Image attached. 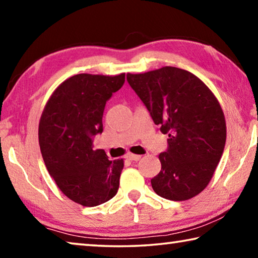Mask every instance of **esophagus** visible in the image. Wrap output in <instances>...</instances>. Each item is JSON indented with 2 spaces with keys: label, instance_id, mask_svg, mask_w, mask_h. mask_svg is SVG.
Wrapping results in <instances>:
<instances>
[{
  "label": "esophagus",
  "instance_id": "1",
  "mask_svg": "<svg viewBox=\"0 0 258 258\" xmlns=\"http://www.w3.org/2000/svg\"><path fill=\"white\" fill-rule=\"evenodd\" d=\"M126 158L132 160V161H138L141 159V156L140 155H134V154H127V156H126Z\"/></svg>",
  "mask_w": 258,
  "mask_h": 258
}]
</instances>
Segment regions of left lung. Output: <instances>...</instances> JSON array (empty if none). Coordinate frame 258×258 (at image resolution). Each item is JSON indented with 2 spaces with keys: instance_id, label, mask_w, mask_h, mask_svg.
Masks as SVG:
<instances>
[{
  "instance_id": "8db88e82",
  "label": "left lung",
  "mask_w": 258,
  "mask_h": 258,
  "mask_svg": "<svg viewBox=\"0 0 258 258\" xmlns=\"http://www.w3.org/2000/svg\"><path fill=\"white\" fill-rule=\"evenodd\" d=\"M126 77L154 123L168 134L152 189L174 202L191 199L208 185L223 155L226 125L220 103L202 80L181 68L167 66Z\"/></svg>"
}]
</instances>
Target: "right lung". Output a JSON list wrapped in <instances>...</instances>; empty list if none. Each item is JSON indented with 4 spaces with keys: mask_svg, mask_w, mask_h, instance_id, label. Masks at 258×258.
<instances>
[{
    "mask_svg": "<svg viewBox=\"0 0 258 258\" xmlns=\"http://www.w3.org/2000/svg\"><path fill=\"white\" fill-rule=\"evenodd\" d=\"M125 82L116 76L78 74L61 83L43 110L38 141L43 160L64 196L93 207L115 197L124 167L93 149V138L103 131L106 102Z\"/></svg>",
    "mask_w": 258,
    "mask_h": 258,
    "instance_id": "right-lung-1",
    "label": "right lung"
}]
</instances>
